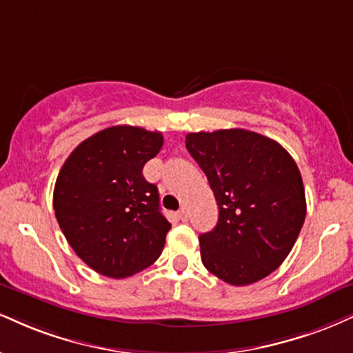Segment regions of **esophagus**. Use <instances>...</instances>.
Instances as JSON below:
<instances>
[{
    "instance_id": "esophagus-1",
    "label": "esophagus",
    "mask_w": 353,
    "mask_h": 353,
    "mask_svg": "<svg viewBox=\"0 0 353 353\" xmlns=\"http://www.w3.org/2000/svg\"><path fill=\"white\" fill-rule=\"evenodd\" d=\"M177 217H179L182 222H185V220L189 219V212H188V209H185V207H182V209L177 212Z\"/></svg>"
}]
</instances>
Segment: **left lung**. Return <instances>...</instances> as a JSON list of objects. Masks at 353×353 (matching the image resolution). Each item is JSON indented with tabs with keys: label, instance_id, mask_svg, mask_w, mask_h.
Returning <instances> with one entry per match:
<instances>
[{
	"label": "left lung",
	"instance_id": "obj_1",
	"mask_svg": "<svg viewBox=\"0 0 353 353\" xmlns=\"http://www.w3.org/2000/svg\"><path fill=\"white\" fill-rule=\"evenodd\" d=\"M185 148L219 205L215 228L199 236L203 266L233 286L266 278L286 260L305 219L294 159L274 139L241 128L189 133Z\"/></svg>",
	"mask_w": 353,
	"mask_h": 353
}]
</instances>
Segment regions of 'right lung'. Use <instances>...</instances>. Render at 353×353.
<instances>
[{
  "label": "right lung",
  "mask_w": 353,
  "mask_h": 353,
  "mask_svg": "<svg viewBox=\"0 0 353 353\" xmlns=\"http://www.w3.org/2000/svg\"><path fill=\"white\" fill-rule=\"evenodd\" d=\"M159 131L120 125L87 138L63 163L54 188L59 227L97 273L126 278L159 258L171 223L143 168L163 148Z\"/></svg>",
  "instance_id": "1"
}]
</instances>
